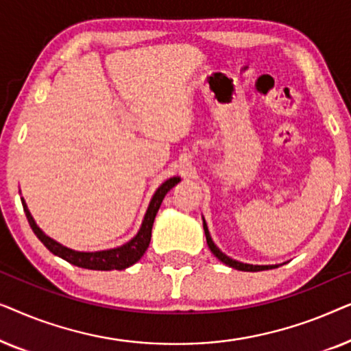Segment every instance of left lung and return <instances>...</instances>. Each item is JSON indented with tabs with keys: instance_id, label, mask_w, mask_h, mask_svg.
Masks as SVG:
<instances>
[{
	"instance_id": "1",
	"label": "left lung",
	"mask_w": 351,
	"mask_h": 351,
	"mask_svg": "<svg viewBox=\"0 0 351 351\" xmlns=\"http://www.w3.org/2000/svg\"><path fill=\"white\" fill-rule=\"evenodd\" d=\"M203 227H204V233H206V241H208V246L210 249V252H213L214 256L217 257L220 262H223L225 265H228V267H232V268H237V270H241V271H262V270H270V268L278 267V265H249V263H241V262H238V261H233V258H230V257L225 256V254L220 251V249L213 243V239H210V234H209V230H208V225H206V222H203Z\"/></svg>"
}]
</instances>
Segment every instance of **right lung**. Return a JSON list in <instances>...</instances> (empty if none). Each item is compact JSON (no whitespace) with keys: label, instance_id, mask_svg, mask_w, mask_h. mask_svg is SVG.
<instances>
[{"label":"right lung","instance_id":"obj_1","mask_svg":"<svg viewBox=\"0 0 351 351\" xmlns=\"http://www.w3.org/2000/svg\"><path fill=\"white\" fill-rule=\"evenodd\" d=\"M179 180H180L179 177H172V179L166 180L165 184L156 190V193L153 195L150 206H148L147 209L145 219H143L142 227L138 230L136 237H134L129 243L123 244L121 247L108 249V251L78 252L62 246V244L54 241V239L46 237V234L36 227L35 220H33L30 210L27 209V204L23 199H22V206H23V210H25V215L28 219V223H30V227L33 230V233L36 234L38 239H40V241L45 244V246L49 249L54 256H59L60 258H64V261L73 263L76 267L88 268V270H105V271L124 270V268L131 267L137 261H141V257L145 254L152 239V227H153V222H155L158 209H160V206L162 203V199H165L167 191H169L176 184H179Z\"/></svg>","mask_w":351,"mask_h":351}]
</instances>
